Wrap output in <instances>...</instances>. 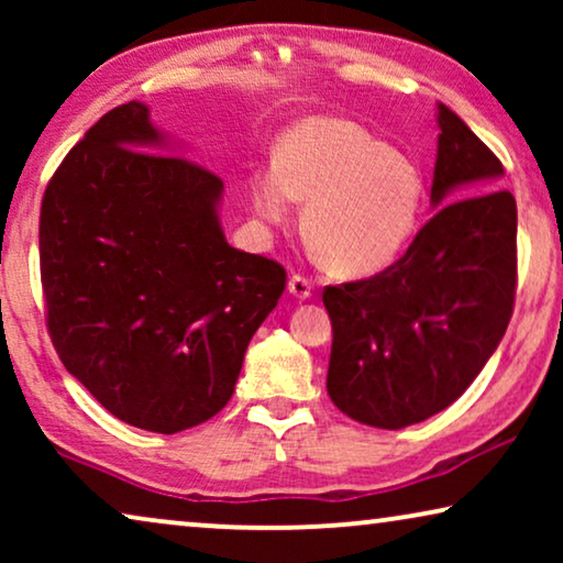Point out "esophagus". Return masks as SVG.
<instances>
[{
    "label": "esophagus",
    "mask_w": 563,
    "mask_h": 563,
    "mask_svg": "<svg viewBox=\"0 0 563 563\" xmlns=\"http://www.w3.org/2000/svg\"><path fill=\"white\" fill-rule=\"evenodd\" d=\"M287 289H289V295L295 297V299H307V297L312 295V287H310V282H307L305 276H299V274L289 276V282H287Z\"/></svg>",
    "instance_id": "1"
}]
</instances>
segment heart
I'll use <instances>...</instances> for the list:
<instances>
[{
  "mask_svg": "<svg viewBox=\"0 0 563 563\" xmlns=\"http://www.w3.org/2000/svg\"><path fill=\"white\" fill-rule=\"evenodd\" d=\"M305 202L302 225L318 256L343 276L389 268L418 233L420 168L358 122L312 114L282 135L276 166L251 176V205L266 228H284Z\"/></svg>",
  "mask_w": 563,
  "mask_h": 563,
  "instance_id": "b5f03b06",
  "label": "heart"
}]
</instances>
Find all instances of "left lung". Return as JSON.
<instances>
[{
    "instance_id": "left-lung-1",
    "label": "left lung",
    "mask_w": 563,
    "mask_h": 563,
    "mask_svg": "<svg viewBox=\"0 0 563 563\" xmlns=\"http://www.w3.org/2000/svg\"><path fill=\"white\" fill-rule=\"evenodd\" d=\"M430 218L397 264L322 291L333 322L328 395L349 418L399 430L464 395L503 341L518 276V207L505 168L438 102Z\"/></svg>"
}]
</instances>
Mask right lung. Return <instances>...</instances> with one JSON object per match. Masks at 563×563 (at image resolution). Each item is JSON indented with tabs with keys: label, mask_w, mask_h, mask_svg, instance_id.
<instances>
[{
	"label": "right lung",
	"mask_w": 563,
	"mask_h": 563,
	"mask_svg": "<svg viewBox=\"0 0 563 563\" xmlns=\"http://www.w3.org/2000/svg\"><path fill=\"white\" fill-rule=\"evenodd\" d=\"M143 102L114 107L45 189L41 279L66 372L114 418L179 433L233 397L287 272L233 249L222 181L176 156Z\"/></svg>",
	"instance_id": "obj_1"
}]
</instances>
